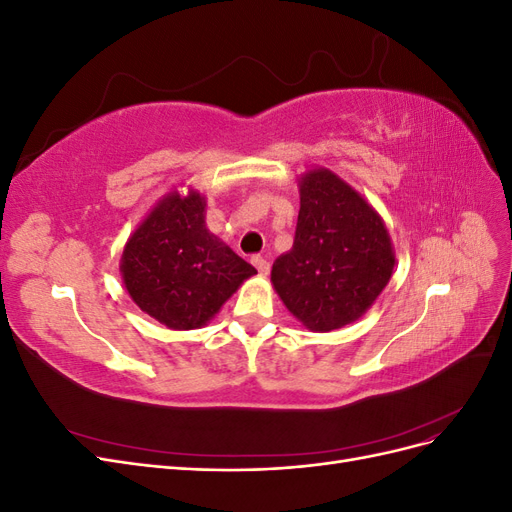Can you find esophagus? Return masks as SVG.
Masks as SVG:
<instances>
[{
    "mask_svg": "<svg viewBox=\"0 0 512 512\" xmlns=\"http://www.w3.org/2000/svg\"><path fill=\"white\" fill-rule=\"evenodd\" d=\"M252 265L258 269V273H260V275H267V273H269V269H271L269 260H267L265 256H254V258H252Z\"/></svg>",
    "mask_w": 512,
    "mask_h": 512,
    "instance_id": "esophagus-1",
    "label": "esophagus"
}]
</instances>
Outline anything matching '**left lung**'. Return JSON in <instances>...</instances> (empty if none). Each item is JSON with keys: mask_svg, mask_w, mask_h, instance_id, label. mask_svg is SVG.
<instances>
[{"mask_svg": "<svg viewBox=\"0 0 512 512\" xmlns=\"http://www.w3.org/2000/svg\"><path fill=\"white\" fill-rule=\"evenodd\" d=\"M299 192L292 250L273 262L271 282L303 327L329 333L374 305L395 252L378 211L333 170H307Z\"/></svg>", "mask_w": 512, "mask_h": 512, "instance_id": "obj_1", "label": "left lung"}]
</instances>
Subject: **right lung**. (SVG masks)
Instances as JSON below:
<instances>
[{
  "instance_id": "1",
  "label": "right lung",
  "mask_w": 512,
  "mask_h": 512,
  "mask_svg": "<svg viewBox=\"0 0 512 512\" xmlns=\"http://www.w3.org/2000/svg\"><path fill=\"white\" fill-rule=\"evenodd\" d=\"M207 200L190 190L166 194L121 254V277L132 301L168 329H200L256 269L211 235Z\"/></svg>"
}]
</instances>
